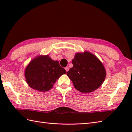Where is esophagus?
Masks as SVG:
<instances>
[{
  "label": "esophagus",
  "instance_id": "1",
  "mask_svg": "<svg viewBox=\"0 0 132 132\" xmlns=\"http://www.w3.org/2000/svg\"><path fill=\"white\" fill-rule=\"evenodd\" d=\"M64 69H65V70H66V71L67 72H68V71H69V68H68V67H66V68H64Z\"/></svg>",
  "mask_w": 132,
  "mask_h": 132
}]
</instances>
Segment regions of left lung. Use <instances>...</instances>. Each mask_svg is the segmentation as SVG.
I'll return each mask as SVG.
<instances>
[{"label": "left lung", "mask_w": 132, "mask_h": 132, "mask_svg": "<svg viewBox=\"0 0 132 132\" xmlns=\"http://www.w3.org/2000/svg\"><path fill=\"white\" fill-rule=\"evenodd\" d=\"M72 63L73 67L70 69L67 75L73 83L74 87L80 92L89 93L94 91L104 81V67L92 53H77Z\"/></svg>", "instance_id": "obj_1"}]
</instances>
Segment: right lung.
<instances>
[{
    "label": "right lung",
    "mask_w": 132,
    "mask_h": 132,
    "mask_svg": "<svg viewBox=\"0 0 132 132\" xmlns=\"http://www.w3.org/2000/svg\"><path fill=\"white\" fill-rule=\"evenodd\" d=\"M66 73L58 61L52 60L49 55H41L33 59L28 65L25 77L30 87L45 92L50 90L56 80Z\"/></svg>",
    "instance_id": "right-lung-1"
}]
</instances>
